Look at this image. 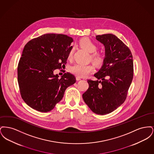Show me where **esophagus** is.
Listing matches in <instances>:
<instances>
[{
	"instance_id": "34e87169",
	"label": "esophagus",
	"mask_w": 154,
	"mask_h": 154,
	"mask_svg": "<svg viewBox=\"0 0 154 154\" xmlns=\"http://www.w3.org/2000/svg\"><path fill=\"white\" fill-rule=\"evenodd\" d=\"M81 79V78L80 77H79V76H77V77H76V80H80Z\"/></svg>"
}]
</instances>
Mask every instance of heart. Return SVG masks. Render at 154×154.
<instances>
[{
  "instance_id": "b5f03b06",
  "label": "heart",
  "mask_w": 154,
  "mask_h": 154,
  "mask_svg": "<svg viewBox=\"0 0 154 154\" xmlns=\"http://www.w3.org/2000/svg\"><path fill=\"white\" fill-rule=\"evenodd\" d=\"M79 44L82 48L90 53L96 51L97 47L92 41L88 38H82L79 42ZM73 50L72 49L69 54L68 59H72L73 57ZM91 58L97 65H101L104 61V57L100 53L95 52L91 55ZM95 67L92 64H81L75 63L70 67V71L72 73L79 77H85L94 72Z\"/></svg>"
}]
</instances>
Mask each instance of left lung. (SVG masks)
Wrapping results in <instances>:
<instances>
[{"mask_svg":"<svg viewBox=\"0 0 154 154\" xmlns=\"http://www.w3.org/2000/svg\"><path fill=\"white\" fill-rule=\"evenodd\" d=\"M105 47L102 66L94 74L95 81L88 80L89 88L82 98L89 108L99 115L117 109L126 98L133 77V60L129 48L112 34L96 36Z\"/></svg>","mask_w":154,"mask_h":154,"instance_id":"left-lung-1","label":"left lung"}]
</instances>
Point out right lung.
I'll return each instance as SVG.
<instances>
[{
  "mask_svg": "<svg viewBox=\"0 0 154 154\" xmlns=\"http://www.w3.org/2000/svg\"><path fill=\"white\" fill-rule=\"evenodd\" d=\"M73 39L65 35L48 33L33 38L24 47L18 66V82L22 99L32 109L48 112L74 84L73 74L59 78L54 71L65 66Z\"/></svg>",
  "mask_w": 154,
  "mask_h": 154,
  "instance_id": "right-lung-1",
  "label": "right lung"
}]
</instances>
